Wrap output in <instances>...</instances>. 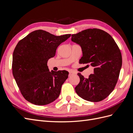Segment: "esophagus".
<instances>
[{
	"label": "esophagus",
	"instance_id": "obj_1",
	"mask_svg": "<svg viewBox=\"0 0 133 133\" xmlns=\"http://www.w3.org/2000/svg\"><path fill=\"white\" fill-rule=\"evenodd\" d=\"M74 72L72 71H69V76H72V75H74Z\"/></svg>",
	"mask_w": 133,
	"mask_h": 133
}]
</instances>
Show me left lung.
Wrapping results in <instances>:
<instances>
[{
    "label": "left lung",
    "mask_w": 133,
    "mask_h": 133,
    "mask_svg": "<svg viewBox=\"0 0 133 133\" xmlns=\"http://www.w3.org/2000/svg\"><path fill=\"white\" fill-rule=\"evenodd\" d=\"M71 41L82 47L80 64H90L94 74L85 78L78 73L77 94L92 102L102 101L114 89L122 65V54L111 36L103 30L88 29L71 35Z\"/></svg>",
    "instance_id": "left-lung-1"
}]
</instances>
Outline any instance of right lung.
<instances>
[{"instance_id":"add662e5","label":"right lung","mask_w":133,"mask_h":133,"mask_svg":"<svg viewBox=\"0 0 133 133\" xmlns=\"http://www.w3.org/2000/svg\"><path fill=\"white\" fill-rule=\"evenodd\" d=\"M70 36H55L37 30L18 43L13 51L12 71L21 94L28 102L44 105L58 98L69 73L49 71L47 63L55 55L58 46Z\"/></svg>"}]
</instances>
